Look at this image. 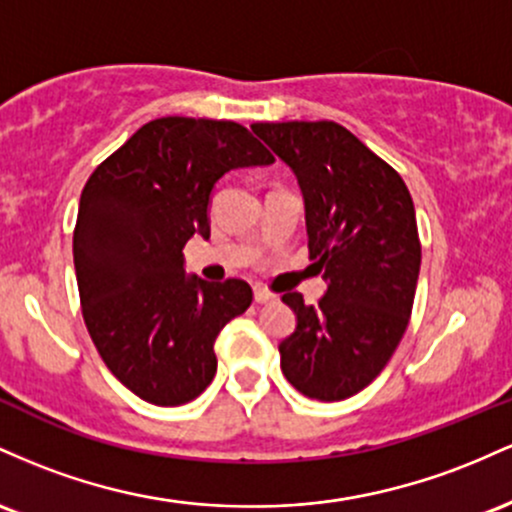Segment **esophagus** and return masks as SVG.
Listing matches in <instances>:
<instances>
[{"mask_svg":"<svg viewBox=\"0 0 512 512\" xmlns=\"http://www.w3.org/2000/svg\"><path fill=\"white\" fill-rule=\"evenodd\" d=\"M254 300L258 304H266V302H273L275 295L271 290H266V287H254Z\"/></svg>","mask_w":512,"mask_h":512,"instance_id":"esophagus-1","label":"esophagus"}]
</instances>
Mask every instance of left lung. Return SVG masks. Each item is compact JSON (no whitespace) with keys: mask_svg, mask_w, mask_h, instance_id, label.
Wrapping results in <instances>:
<instances>
[{"mask_svg":"<svg viewBox=\"0 0 512 512\" xmlns=\"http://www.w3.org/2000/svg\"><path fill=\"white\" fill-rule=\"evenodd\" d=\"M251 130L295 171L309 258L326 280L319 304L283 295L297 329L278 346L280 367L309 399H348L387 367L409 326L421 271L411 193L392 166L331 120Z\"/></svg>","mask_w":512,"mask_h":512,"instance_id":"obj_1","label":"left lung"}]
</instances>
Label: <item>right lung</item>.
I'll return each instance as SVG.
<instances>
[{
    "label": "right lung",
    "mask_w": 512,
    "mask_h": 512,
    "mask_svg": "<svg viewBox=\"0 0 512 512\" xmlns=\"http://www.w3.org/2000/svg\"><path fill=\"white\" fill-rule=\"evenodd\" d=\"M273 154L232 120H149L96 166L74 225L82 317L108 370L132 394L181 406L217 372L215 341L249 309V283L183 273V246L210 237V191L239 166Z\"/></svg>",
    "instance_id": "add662e5"
}]
</instances>
